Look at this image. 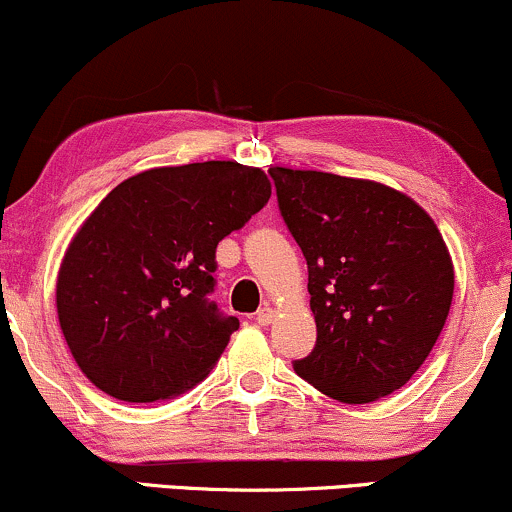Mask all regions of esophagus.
Segmentation results:
<instances>
[{
    "label": "esophagus",
    "instance_id": "obj_1",
    "mask_svg": "<svg viewBox=\"0 0 512 512\" xmlns=\"http://www.w3.org/2000/svg\"><path fill=\"white\" fill-rule=\"evenodd\" d=\"M274 316H277V311H274L272 306H265L257 311L255 320H257V325H269V323H274Z\"/></svg>",
    "mask_w": 512,
    "mask_h": 512
}]
</instances>
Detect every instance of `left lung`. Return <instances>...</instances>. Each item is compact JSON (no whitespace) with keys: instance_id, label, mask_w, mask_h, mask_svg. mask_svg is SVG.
Returning <instances> with one entry per match:
<instances>
[{"instance_id":"left-lung-1","label":"left lung","mask_w":512,"mask_h":512,"mask_svg":"<svg viewBox=\"0 0 512 512\" xmlns=\"http://www.w3.org/2000/svg\"><path fill=\"white\" fill-rule=\"evenodd\" d=\"M308 265L318 338L294 372L340 403L401 389L435 347L454 265L430 213L374 179L269 170Z\"/></svg>"}]
</instances>
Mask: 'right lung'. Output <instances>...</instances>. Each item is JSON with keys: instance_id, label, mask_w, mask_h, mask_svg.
Masks as SVG:
<instances>
[{"instance_id": "obj_1", "label": "right lung", "mask_w": 512, "mask_h": 512, "mask_svg": "<svg viewBox=\"0 0 512 512\" xmlns=\"http://www.w3.org/2000/svg\"><path fill=\"white\" fill-rule=\"evenodd\" d=\"M272 196L260 167L230 160L153 167L123 179L72 235L55 282L60 330L97 389L153 403L194 389L226 350L216 245Z\"/></svg>"}]
</instances>
